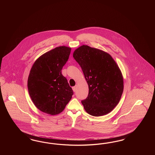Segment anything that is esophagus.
I'll return each mask as SVG.
<instances>
[{
	"instance_id": "obj_1",
	"label": "esophagus",
	"mask_w": 155,
	"mask_h": 155,
	"mask_svg": "<svg viewBox=\"0 0 155 155\" xmlns=\"http://www.w3.org/2000/svg\"><path fill=\"white\" fill-rule=\"evenodd\" d=\"M72 89L73 90V91L74 92H75V91H76V89H77V87H76V86H73V87H72Z\"/></svg>"
}]
</instances>
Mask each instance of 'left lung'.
Returning <instances> with one entry per match:
<instances>
[{
  "mask_svg": "<svg viewBox=\"0 0 155 155\" xmlns=\"http://www.w3.org/2000/svg\"><path fill=\"white\" fill-rule=\"evenodd\" d=\"M73 57L80 65L89 86V94L81 101L90 115L99 117L116 107L123 91V78L116 62L108 53L83 45Z\"/></svg>",
  "mask_w": 155,
  "mask_h": 155,
  "instance_id": "1",
  "label": "left lung"
}]
</instances>
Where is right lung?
I'll list each match as a JSON object with an SVG mask.
<instances>
[{
	"mask_svg": "<svg viewBox=\"0 0 155 155\" xmlns=\"http://www.w3.org/2000/svg\"><path fill=\"white\" fill-rule=\"evenodd\" d=\"M71 52L69 47H56L39 57L30 71L28 92L34 104L43 113L58 114L71 99L73 91L61 73Z\"/></svg>",
	"mask_w": 155,
	"mask_h": 155,
	"instance_id": "obj_1",
	"label": "right lung"
}]
</instances>
